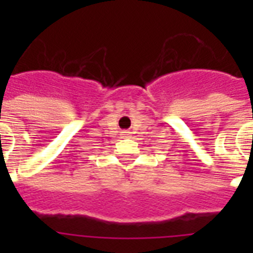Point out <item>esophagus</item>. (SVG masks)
Wrapping results in <instances>:
<instances>
[{
  "mask_svg": "<svg viewBox=\"0 0 253 253\" xmlns=\"http://www.w3.org/2000/svg\"><path fill=\"white\" fill-rule=\"evenodd\" d=\"M122 135H128V134H127L126 131H123V132H122Z\"/></svg>",
  "mask_w": 253,
  "mask_h": 253,
  "instance_id": "esophagus-1",
  "label": "esophagus"
}]
</instances>
